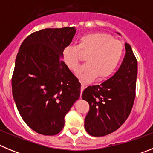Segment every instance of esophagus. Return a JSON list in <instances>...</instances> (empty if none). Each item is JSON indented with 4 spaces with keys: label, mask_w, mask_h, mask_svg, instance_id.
Returning <instances> with one entry per match:
<instances>
[{
    "label": "esophagus",
    "mask_w": 153,
    "mask_h": 153,
    "mask_svg": "<svg viewBox=\"0 0 153 153\" xmlns=\"http://www.w3.org/2000/svg\"><path fill=\"white\" fill-rule=\"evenodd\" d=\"M86 85L84 84V83H81V94H82V92L83 91V90H84V89L86 88Z\"/></svg>",
    "instance_id": "esophagus-1"
}]
</instances>
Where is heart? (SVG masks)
Masks as SVG:
<instances>
[{
	"instance_id": "b5f03b06",
	"label": "heart",
	"mask_w": 153,
	"mask_h": 153,
	"mask_svg": "<svg viewBox=\"0 0 153 153\" xmlns=\"http://www.w3.org/2000/svg\"><path fill=\"white\" fill-rule=\"evenodd\" d=\"M81 53L87 54L86 63L78 70L81 79L90 81L99 76L103 80L116 71L123 55V47L111 36L100 32L90 33L81 36L76 47L67 46L62 51L64 63L73 71L79 67Z\"/></svg>"
}]
</instances>
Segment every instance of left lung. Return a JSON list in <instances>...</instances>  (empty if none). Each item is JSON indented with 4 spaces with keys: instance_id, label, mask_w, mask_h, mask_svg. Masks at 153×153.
Segmentation results:
<instances>
[{
    "instance_id": "left-lung-1",
    "label": "left lung",
    "mask_w": 153,
    "mask_h": 153,
    "mask_svg": "<svg viewBox=\"0 0 153 153\" xmlns=\"http://www.w3.org/2000/svg\"><path fill=\"white\" fill-rule=\"evenodd\" d=\"M117 72L100 85L85 89L82 99L90 111L84 121L86 131L93 136H104L118 129L130 114L136 97L137 60L130 45Z\"/></svg>"
}]
</instances>
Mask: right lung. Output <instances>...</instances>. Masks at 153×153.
Returning a JSON list of instances; mask_svg holds the SVG:
<instances>
[{"instance_id": "add662e5", "label": "right lung", "mask_w": 153, "mask_h": 153, "mask_svg": "<svg viewBox=\"0 0 153 153\" xmlns=\"http://www.w3.org/2000/svg\"><path fill=\"white\" fill-rule=\"evenodd\" d=\"M74 27L46 28L21 44L12 76V93L20 115L37 133L53 136L62 130L64 117L80 96V83L62 60Z\"/></svg>"}]
</instances>
